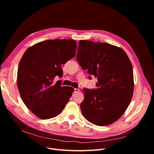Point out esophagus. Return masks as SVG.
<instances>
[{
  "mask_svg": "<svg viewBox=\"0 0 154 154\" xmlns=\"http://www.w3.org/2000/svg\"><path fill=\"white\" fill-rule=\"evenodd\" d=\"M79 91H80L79 88H74V93H77V92H79Z\"/></svg>",
  "mask_w": 154,
  "mask_h": 154,
  "instance_id": "1",
  "label": "esophagus"
}]
</instances>
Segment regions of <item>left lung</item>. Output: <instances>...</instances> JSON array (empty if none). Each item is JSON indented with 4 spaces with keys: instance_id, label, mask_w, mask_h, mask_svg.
Listing matches in <instances>:
<instances>
[{
    "instance_id": "left-lung-1",
    "label": "left lung",
    "mask_w": 154,
    "mask_h": 154,
    "mask_svg": "<svg viewBox=\"0 0 154 154\" xmlns=\"http://www.w3.org/2000/svg\"><path fill=\"white\" fill-rule=\"evenodd\" d=\"M77 52L80 66L98 80L96 89H83L84 100L80 104L82 114L94 125L112 124L123 115L132 97L131 62L122 48L106 42L81 40Z\"/></svg>"
}]
</instances>
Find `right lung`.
Masks as SVG:
<instances>
[{
  "label": "right lung",
  "instance_id": "obj_1",
  "mask_svg": "<svg viewBox=\"0 0 154 154\" xmlns=\"http://www.w3.org/2000/svg\"><path fill=\"white\" fill-rule=\"evenodd\" d=\"M76 47L74 40H47L23 54L17 70L18 89L23 103L38 118L57 116L69 101L74 88L54 80L62 77L61 64L74 57Z\"/></svg>",
  "mask_w": 154,
  "mask_h": 154
}]
</instances>
